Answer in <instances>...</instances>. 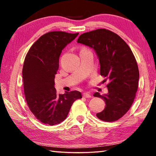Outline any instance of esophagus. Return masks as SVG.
I'll return each instance as SVG.
<instances>
[{"label": "esophagus", "mask_w": 156, "mask_h": 156, "mask_svg": "<svg viewBox=\"0 0 156 156\" xmlns=\"http://www.w3.org/2000/svg\"><path fill=\"white\" fill-rule=\"evenodd\" d=\"M83 96L84 98H91V95L87 92H84L83 94Z\"/></svg>", "instance_id": "esophagus-1"}]
</instances>
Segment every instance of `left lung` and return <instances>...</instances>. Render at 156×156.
I'll use <instances>...</instances> for the list:
<instances>
[{
    "instance_id": "1",
    "label": "left lung",
    "mask_w": 156,
    "mask_h": 156,
    "mask_svg": "<svg viewBox=\"0 0 156 156\" xmlns=\"http://www.w3.org/2000/svg\"><path fill=\"white\" fill-rule=\"evenodd\" d=\"M77 42L95 50L100 75L109 80L107 94H94L106 103L105 109L96 116L105 122L118 120L130 109L138 90L139 70L133 52L118 34L105 29L81 34Z\"/></svg>"
}]
</instances>
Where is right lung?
I'll use <instances>...</instances> for the list:
<instances>
[{
	"instance_id": "right-lung-1",
	"label": "right lung",
	"mask_w": 156,
	"mask_h": 156,
	"mask_svg": "<svg viewBox=\"0 0 156 156\" xmlns=\"http://www.w3.org/2000/svg\"><path fill=\"white\" fill-rule=\"evenodd\" d=\"M78 35L50 31L41 36L26 55L23 68L25 100L36 119L44 125L53 126L62 122L73 102L82 98L80 91L58 94L54 87L62 50Z\"/></svg>"
}]
</instances>
